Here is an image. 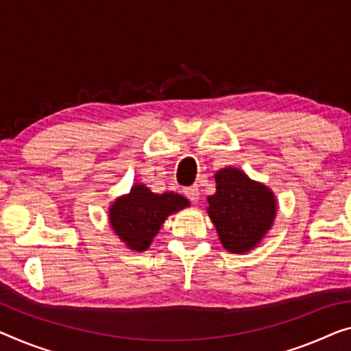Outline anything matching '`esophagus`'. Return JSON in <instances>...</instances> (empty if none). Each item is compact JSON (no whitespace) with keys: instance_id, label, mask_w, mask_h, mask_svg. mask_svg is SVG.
Returning a JSON list of instances; mask_svg holds the SVG:
<instances>
[{"instance_id":"34e87169","label":"esophagus","mask_w":351,"mask_h":351,"mask_svg":"<svg viewBox=\"0 0 351 351\" xmlns=\"http://www.w3.org/2000/svg\"><path fill=\"white\" fill-rule=\"evenodd\" d=\"M184 195L189 198L191 202H193V203H197L198 202V198H200V189H198V186H191V187H186L184 191Z\"/></svg>"}]
</instances>
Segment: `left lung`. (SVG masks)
Returning a JSON list of instances; mask_svg holds the SVG:
<instances>
[{
  "label": "left lung",
  "mask_w": 351,
  "mask_h": 351,
  "mask_svg": "<svg viewBox=\"0 0 351 351\" xmlns=\"http://www.w3.org/2000/svg\"><path fill=\"white\" fill-rule=\"evenodd\" d=\"M214 178L216 192L208 197L206 211L221 244L232 254L249 252L273 228L277 214L274 192L234 167L217 170Z\"/></svg>",
  "instance_id": "obj_1"
}]
</instances>
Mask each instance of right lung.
<instances>
[{
    "label": "right lung",
    "instance_id": "obj_1",
    "mask_svg": "<svg viewBox=\"0 0 351 351\" xmlns=\"http://www.w3.org/2000/svg\"><path fill=\"white\" fill-rule=\"evenodd\" d=\"M187 206L191 202L180 193H156L142 182H134L128 193L114 198L108 206V222L125 247L145 252L167 217Z\"/></svg>",
    "mask_w": 351,
    "mask_h": 351
}]
</instances>
